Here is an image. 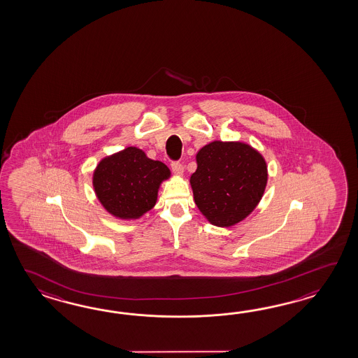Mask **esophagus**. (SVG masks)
Listing matches in <instances>:
<instances>
[{
    "mask_svg": "<svg viewBox=\"0 0 358 358\" xmlns=\"http://www.w3.org/2000/svg\"><path fill=\"white\" fill-rule=\"evenodd\" d=\"M171 170H173V173L176 174V176H182V173H184V166H182L180 162H171Z\"/></svg>",
    "mask_w": 358,
    "mask_h": 358,
    "instance_id": "34e87169",
    "label": "esophagus"
}]
</instances>
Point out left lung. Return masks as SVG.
<instances>
[{"mask_svg":"<svg viewBox=\"0 0 358 358\" xmlns=\"http://www.w3.org/2000/svg\"><path fill=\"white\" fill-rule=\"evenodd\" d=\"M190 187L198 210L210 224L229 228L257 207L267 184L264 156L239 141H213L197 155Z\"/></svg>","mask_w":358,"mask_h":358,"instance_id":"left-lung-1","label":"left lung"}]
</instances>
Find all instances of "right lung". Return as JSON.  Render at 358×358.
<instances>
[{"label": "right lung", "instance_id": "right-lung-1", "mask_svg": "<svg viewBox=\"0 0 358 358\" xmlns=\"http://www.w3.org/2000/svg\"><path fill=\"white\" fill-rule=\"evenodd\" d=\"M171 176L161 161L148 159L138 147H127L99 161L92 184L99 203L122 220H137L152 210L161 182Z\"/></svg>", "mask_w": 358, "mask_h": 358}]
</instances>
